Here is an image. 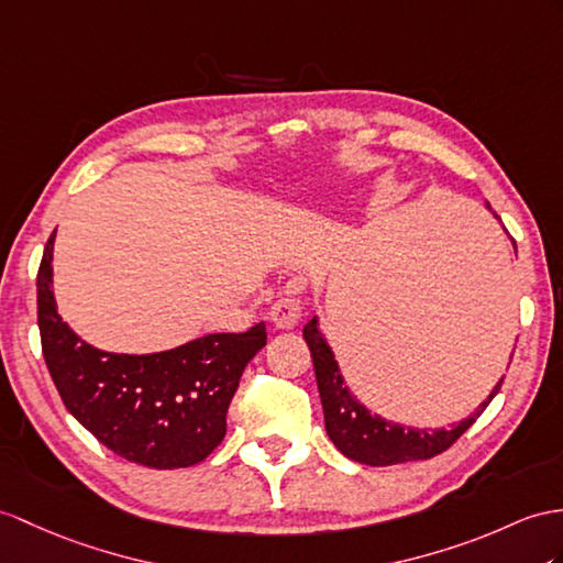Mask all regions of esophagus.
Instances as JSON below:
<instances>
[{
	"label": "esophagus",
	"instance_id": "1",
	"mask_svg": "<svg viewBox=\"0 0 563 563\" xmlns=\"http://www.w3.org/2000/svg\"><path fill=\"white\" fill-rule=\"evenodd\" d=\"M274 329H294L300 320V303L294 296H279L269 308Z\"/></svg>",
	"mask_w": 563,
	"mask_h": 563
}]
</instances>
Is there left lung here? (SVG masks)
<instances>
[{
	"label": "left lung",
	"mask_w": 563,
	"mask_h": 563,
	"mask_svg": "<svg viewBox=\"0 0 563 563\" xmlns=\"http://www.w3.org/2000/svg\"><path fill=\"white\" fill-rule=\"evenodd\" d=\"M495 217L499 219L497 212ZM303 339L312 355L329 440L334 442V446L341 451V454L365 465H396V463L422 461V459H432L437 454H442V451H446L465 430L471 428L504 385V377H501L487 399L477 406L475 413L468 420L459 422L456 428L451 430L404 428V424H394L385 418L373 416L363 404L353 399L351 391L344 385V379L339 375L334 353L329 349L322 332L318 329V318H312L306 324Z\"/></svg>",
	"instance_id": "obj_1"
}]
</instances>
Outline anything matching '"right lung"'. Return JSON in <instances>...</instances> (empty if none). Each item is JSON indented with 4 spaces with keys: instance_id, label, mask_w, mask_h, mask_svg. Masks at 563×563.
Returning a JSON list of instances; mask_svg holds the SVG:
<instances>
[{
    "instance_id": "obj_1",
    "label": "right lung",
    "mask_w": 563,
    "mask_h": 563,
    "mask_svg": "<svg viewBox=\"0 0 563 563\" xmlns=\"http://www.w3.org/2000/svg\"><path fill=\"white\" fill-rule=\"evenodd\" d=\"M54 234L37 269V327L62 401L95 440L147 468H188L227 434V410L245 365L267 344L265 322L208 334L150 355L104 353L80 341L54 306Z\"/></svg>"
}]
</instances>
